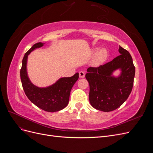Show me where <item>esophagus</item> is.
I'll use <instances>...</instances> for the list:
<instances>
[{
    "label": "esophagus",
    "instance_id": "1",
    "mask_svg": "<svg viewBox=\"0 0 153 153\" xmlns=\"http://www.w3.org/2000/svg\"><path fill=\"white\" fill-rule=\"evenodd\" d=\"M79 76L80 78H84L85 73L84 71H80L79 72Z\"/></svg>",
    "mask_w": 153,
    "mask_h": 153
}]
</instances>
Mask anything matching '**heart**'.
Listing matches in <instances>:
<instances>
[{
	"mask_svg": "<svg viewBox=\"0 0 153 153\" xmlns=\"http://www.w3.org/2000/svg\"><path fill=\"white\" fill-rule=\"evenodd\" d=\"M108 51L106 48H102L97 51L92 60V64L94 66H99L103 64L108 58Z\"/></svg>",
	"mask_w": 153,
	"mask_h": 153,
	"instance_id": "b5f03b06",
	"label": "heart"
}]
</instances>
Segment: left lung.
Wrapping results in <instances>:
<instances>
[{
  "label": "left lung",
  "instance_id": "left-lung-1",
  "mask_svg": "<svg viewBox=\"0 0 153 153\" xmlns=\"http://www.w3.org/2000/svg\"><path fill=\"white\" fill-rule=\"evenodd\" d=\"M120 55L112 61L98 68L87 69L85 78L89 84V101L92 107L110 112L122 105L130 94L133 85L135 68L131 55L119 46ZM117 69L121 70L118 77L113 76Z\"/></svg>",
  "mask_w": 153,
  "mask_h": 153
}]
</instances>
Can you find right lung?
Instances as JSON below:
<instances>
[{"instance_id": "obj_1", "label": "right lung", "mask_w": 153, "mask_h": 153, "mask_svg": "<svg viewBox=\"0 0 153 153\" xmlns=\"http://www.w3.org/2000/svg\"><path fill=\"white\" fill-rule=\"evenodd\" d=\"M43 45L41 42L36 43L25 53L20 69L21 82L27 97L32 103L47 112H57L68 105L71 90L79 76L76 73L71 77L61 78L47 87H38L32 84L27 75V58L31 52L43 47Z\"/></svg>"}]
</instances>
